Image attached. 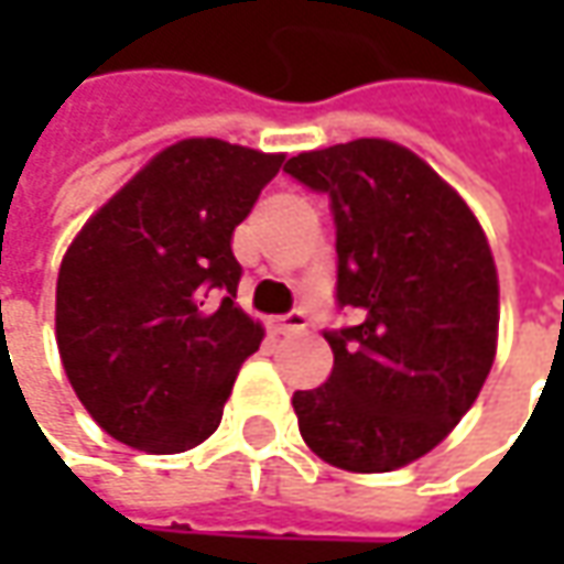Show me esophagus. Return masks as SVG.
Here are the masks:
<instances>
[{
    "label": "esophagus",
    "mask_w": 564,
    "mask_h": 564,
    "mask_svg": "<svg viewBox=\"0 0 564 564\" xmlns=\"http://www.w3.org/2000/svg\"><path fill=\"white\" fill-rule=\"evenodd\" d=\"M270 326H272V333H279V336H294V333H304V329H307V319H304L301 314L272 316Z\"/></svg>",
    "instance_id": "34e87169"
}]
</instances>
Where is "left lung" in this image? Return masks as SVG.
<instances>
[{"label":"left lung","mask_w":564,"mask_h":564,"mask_svg":"<svg viewBox=\"0 0 564 564\" xmlns=\"http://www.w3.org/2000/svg\"><path fill=\"white\" fill-rule=\"evenodd\" d=\"M285 172L329 194L338 304L333 373L294 392L304 443L326 465L386 474L443 443L477 401L499 341V275L465 197L408 147L358 138Z\"/></svg>","instance_id":"left-lung-1"}]
</instances>
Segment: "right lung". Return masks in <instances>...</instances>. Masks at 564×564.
<instances>
[{
  "mask_svg": "<svg viewBox=\"0 0 564 564\" xmlns=\"http://www.w3.org/2000/svg\"><path fill=\"white\" fill-rule=\"evenodd\" d=\"M285 153L219 138L160 150L68 245L55 282V345L87 414L150 455L200 445L223 421L263 326L238 301L235 226Z\"/></svg>",
  "mask_w": 564,
  "mask_h": 564,
  "instance_id": "right-lung-1",
  "label": "right lung"
}]
</instances>
